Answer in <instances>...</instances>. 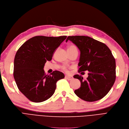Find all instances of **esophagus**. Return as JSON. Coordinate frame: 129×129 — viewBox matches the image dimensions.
Returning a JSON list of instances; mask_svg holds the SVG:
<instances>
[{
  "mask_svg": "<svg viewBox=\"0 0 129 129\" xmlns=\"http://www.w3.org/2000/svg\"><path fill=\"white\" fill-rule=\"evenodd\" d=\"M65 78H66V79H67L68 80H72V79H73V77H72V76H65Z\"/></svg>",
  "mask_w": 129,
  "mask_h": 129,
  "instance_id": "obj_1",
  "label": "esophagus"
}]
</instances>
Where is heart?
I'll return each mask as SVG.
<instances>
[{
	"mask_svg": "<svg viewBox=\"0 0 129 129\" xmlns=\"http://www.w3.org/2000/svg\"><path fill=\"white\" fill-rule=\"evenodd\" d=\"M73 48H76V46H74V45H70V46H69L68 47V50H69V49H73ZM62 69H63V70H64V71H67V68H66V67H63Z\"/></svg>",
	"mask_w": 129,
	"mask_h": 129,
	"instance_id": "b5f03b06",
	"label": "heart"
}]
</instances>
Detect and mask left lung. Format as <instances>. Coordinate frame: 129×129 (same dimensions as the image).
<instances>
[{
    "label": "left lung",
    "mask_w": 129,
    "mask_h": 129,
    "mask_svg": "<svg viewBox=\"0 0 129 129\" xmlns=\"http://www.w3.org/2000/svg\"><path fill=\"white\" fill-rule=\"evenodd\" d=\"M81 52L78 72L87 70L88 77L81 75L74 78L81 81V87L74 92L81 99L88 102L99 100L107 94L116 79V62L112 52L104 43L85 36H68Z\"/></svg>",
    "instance_id": "left-lung-1"
}]
</instances>
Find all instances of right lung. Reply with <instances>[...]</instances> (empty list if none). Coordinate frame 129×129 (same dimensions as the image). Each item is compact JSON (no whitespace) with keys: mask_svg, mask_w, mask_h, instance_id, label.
I'll list each match as a JSON object with an SVG mask.
<instances>
[{"mask_svg":"<svg viewBox=\"0 0 129 129\" xmlns=\"http://www.w3.org/2000/svg\"><path fill=\"white\" fill-rule=\"evenodd\" d=\"M66 38L35 36L17 50L13 75L19 90L29 100L41 103L49 99L55 92L57 81L64 77L63 73L57 70L46 75L44 67Z\"/></svg>","mask_w":129,"mask_h":129,"instance_id":"1","label":"right lung"}]
</instances>
